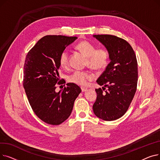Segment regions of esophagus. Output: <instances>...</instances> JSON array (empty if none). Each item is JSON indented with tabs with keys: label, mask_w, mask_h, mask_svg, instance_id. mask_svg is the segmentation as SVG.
<instances>
[{
	"label": "esophagus",
	"mask_w": 160,
	"mask_h": 160,
	"mask_svg": "<svg viewBox=\"0 0 160 160\" xmlns=\"http://www.w3.org/2000/svg\"><path fill=\"white\" fill-rule=\"evenodd\" d=\"M81 89H82V92H84V91H86L88 90V88L82 87V88H81Z\"/></svg>",
	"instance_id": "1"
}]
</instances>
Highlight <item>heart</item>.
<instances>
[{"label": "heart", "mask_w": 160, "mask_h": 160, "mask_svg": "<svg viewBox=\"0 0 160 160\" xmlns=\"http://www.w3.org/2000/svg\"><path fill=\"white\" fill-rule=\"evenodd\" d=\"M77 48L87 56L86 65L95 71H101L108 65L109 61L108 50L103 47L96 49L93 43L88 41H82L77 45ZM69 52L64 50L59 57V63L63 67L69 65ZM92 76L86 71L76 70L68 77L70 82L79 86H85L88 80L92 79Z\"/></svg>", "instance_id": "1"}]
</instances>
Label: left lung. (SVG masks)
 <instances>
[{
    "mask_svg": "<svg viewBox=\"0 0 160 160\" xmlns=\"http://www.w3.org/2000/svg\"><path fill=\"white\" fill-rule=\"evenodd\" d=\"M93 37L108 50L110 60L97 80L103 87L95 89L97 97L93 112L102 120L115 121L127 112L136 93L138 77L136 56L131 45L122 38L107 34Z\"/></svg>",
    "mask_w": 160,
    "mask_h": 160,
    "instance_id": "8db88e82",
    "label": "left lung"
}]
</instances>
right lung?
<instances>
[{"mask_svg":"<svg viewBox=\"0 0 160 160\" xmlns=\"http://www.w3.org/2000/svg\"><path fill=\"white\" fill-rule=\"evenodd\" d=\"M78 38L46 36L28 52L24 65L23 87L33 112L43 122L59 125L70 116L81 89L67 83L57 93L56 84H62L58 69L59 57L63 50Z\"/></svg>","mask_w":160,"mask_h":160,"instance_id":"obj_1","label":"right lung"}]
</instances>
